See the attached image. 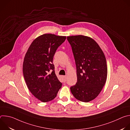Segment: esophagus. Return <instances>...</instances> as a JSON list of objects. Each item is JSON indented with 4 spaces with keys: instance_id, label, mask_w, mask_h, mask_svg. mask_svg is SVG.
<instances>
[{
    "instance_id": "esophagus-1",
    "label": "esophagus",
    "mask_w": 130,
    "mask_h": 130,
    "mask_svg": "<svg viewBox=\"0 0 130 130\" xmlns=\"http://www.w3.org/2000/svg\"><path fill=\"white\" fill-rule=\"evenodd\" d=\"M62 79H63V81H64V82H66V76H63L62 77Z\"/></svg>"
}]
</instances>
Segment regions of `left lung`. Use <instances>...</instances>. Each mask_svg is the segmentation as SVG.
<instances>
[{
    "label": "left lung",
    "mask_w": 130,
    "mask_h": 130,
    "mask_svg": "<svg viewBox=\"0 0 130 130\" xmlns=\"http://www.w3.org/2000/svg\"><path fill=\"white\" fill-rule=\"evenodd\" d=\"M77 68V82L70 87L77 100L88 102L96 98L104 86L107 73L106 61L98 44L89 37L67 36Z\"/></svg>",
    "instance_id": "obj_1"
}]
</instances>
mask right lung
Masks as SVG:
<instances>
[{
	"label": "right lung",
	"mask_w": 130,
	"mask_h": 130,
	"mask_svg": "<svg viewBox=\"0 0 130 130\" xmlns=\"http://www.w3.org/2000/svg\"><path fill=\"white\" fill-rule=\"evenodd\" d=\"M66 36L44 34L35 39L25 55L24 77L32 95L42 102L56 97L62 84L58 80L53 64L54 55Z\"/></svg>",
	"instance_id": "obj_1"
}]
</instances>
